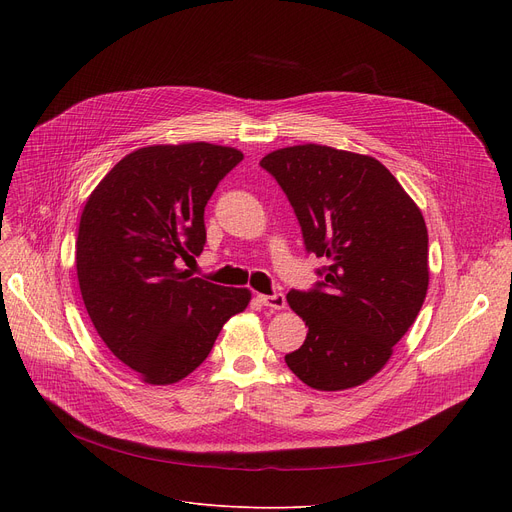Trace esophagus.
Segmentation results:
<instances>
[{
	"instance_id": "esophagus-1",
	"label": "esophagus",
	"mask_w": 512,
	"mask_h": 512,
	"mask_svg": "<svg viewBox=\"0 0 512 512\" xmlns=\"http://www.w3.org/2000/svg\"><path fill=\"white\" fill-rule=\"evenodd\" d=\"M259 303L263 305V307H270V309H276V311H280V309H284L286 307V297L282 292H276V294H259Z\"/></svg>"
}]
</instances>
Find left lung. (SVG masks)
Returning a JSON list of instances; mask_svg holds the SVG:
<instances>
[{"instance_id":"8db88e82","label":"left lung","mask_w":512,"mask_h":512,"mask_svg":"<svg viewBox=\"0 0 512 512\" xmlns=\"http://www.w3.org/2000/svg\"><path fill=\"white\" fill-rule=\"evenodd\" d=\"M259 164L286 193L307 251L328 261L315 290L286 294L309 330L284 361L315 390L361 386L384 369L425 301L423 213L371 155L307 143Z\"/></svg>"}]
</instances>
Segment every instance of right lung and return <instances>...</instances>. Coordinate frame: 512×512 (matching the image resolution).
I'll return each mask as SVG.
<instances>
[{
    "label": "right lung",
    "mask_w": 512,
    "mask_h": 512,
    "mask_svg": "<svg viewBox=\"0 0 512 512\" xmlns=\"http://www.w3.org/2000/svg\"><path fill=\"white\" fill-rule=\"evenodd\" d=\"M242 151L211 143L149 145L122 157L89 195L76 276L93 326L145 384L170 386L209 355L249 288L180 270L205 245L203 213Z\"/></svg>",
    "instance_id": "obj_1"
}]
</instances>
